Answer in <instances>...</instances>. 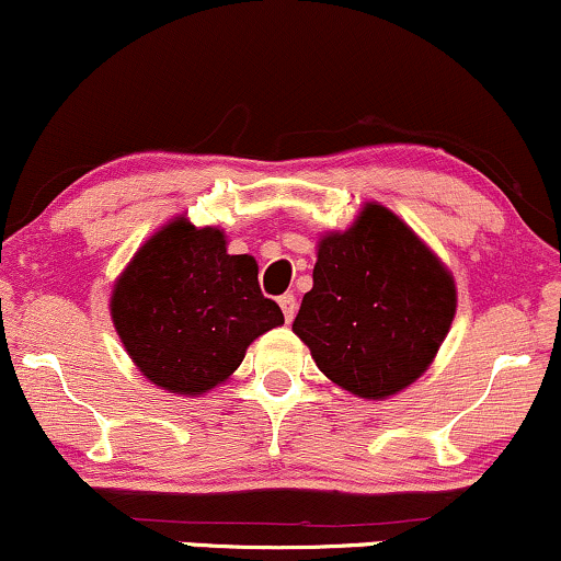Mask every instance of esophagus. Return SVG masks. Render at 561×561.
I'll use <instances>...</instances> for the list:
<instances>
[{
  "label": "esophagus",
  "mask_w": 561,
  "mask_h": 561,
  "mask_svg": "<svg viewBox=\"0 0 561 561\" xmlns=\"http://www.w3.org/2000/svg\"><path fill=\"white\" fill-rule=\"evenodd\" d=\"M278 304L283 309V317H286V322H290V319H294V314H296V296L294 294H283L278 298Z\"/></svg>",
  "instance_id": "esophagus-1"
}]
</instances>
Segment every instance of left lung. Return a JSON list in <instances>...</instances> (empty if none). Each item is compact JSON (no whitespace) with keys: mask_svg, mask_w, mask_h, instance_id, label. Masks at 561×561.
Here are the masks:
<instances>
[{"mask_svg":"<svg viewBox=\"0 0 561 561\" xmlns=\"http://www.w3.org/2000/svg\"><path fill=\"white\" fill-rule=\"evenodd\" d=\"M454 314L448 267L397 214L366 203L351 229L319 239L294 332L340 389L387 399L425 374Z\"/></svg>","mask_w":561,"mask_h":561,"instance_id":"8db88e82","label":"left lung"}]
</instances>
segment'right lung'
Segmentation results:
<instances>
[{"label": "right lung", "instance_id": "right-lung-1", "mask_svg": "<svg viewBox=\"0 0 561 561\" xmlns=\"http://www.w3.org/2000/svg\"><path fill=\"white\" fill-rule=\"evenodd\" d=\"M111 317L138 370L170 394H206L239 368L250 343L283 324L252 254H229L216 227L172 218L115 280Z\"/></svg>", "mask_w": 561, "mask_h": 561}]
</instances>
